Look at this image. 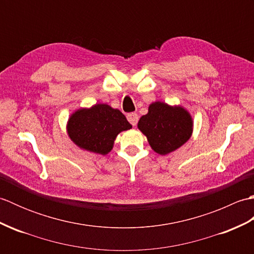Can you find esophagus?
Segmentation results:
<instances>
[{"label": "esophagus", "instance_id": "esophagus-1", "mask_svg": "<svg viewBox=\"0 0 254 254\" xmlns=\"http://www.w3.org/2000/svg\"><path fill=\"white\" fill-rule=\"evenodd\" d=\"M127 121L130 122L133 127H135L137 124V121H138V116L136 115L135 112H131V113H127Z\"/></svg>", "mask_w": 254, "mask_h": 254}]
</instances>
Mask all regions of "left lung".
I'll return each mask as SVG.
<instances>
[{
    "instance_id": "1",
    "label": "left lung",
    "mask_w": 254,
    "mask_h": 254,
    "mask_svg": "<svg viewBox=\"0 0 254 254\" xmlns=\"http://www.w3.org/2000/svg\"><path fill=\"white\" fill-rule=\"evenodd\" d=\"M137 127L147 137L154 152L167 155L190 139L193 120L190 112L181 106L155 101L149 105L146 115L139 119Z\"/></svg>"
}]
</instances>
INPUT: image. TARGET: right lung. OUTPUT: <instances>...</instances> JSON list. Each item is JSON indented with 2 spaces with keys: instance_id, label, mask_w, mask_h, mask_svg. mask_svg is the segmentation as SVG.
<instances>
[{
  "instance_id": "right-lung-1",
  "label": "right lung",
  "mask_w": 254,
  "mask_h": 254,
  "mask_svg": "<svg viewBox=\"0 0 254 254\" xmlns=\"http://www.w3.org/2000/svg\"><path fill=\"white\" fill-rule=\"evenodd\" d=\"M132 126L126 116L107 104L80 108L68 118L66 131L71 141L80 149L107 155L111 152L119 133Z\"/></svg>"
}]
</instances>
